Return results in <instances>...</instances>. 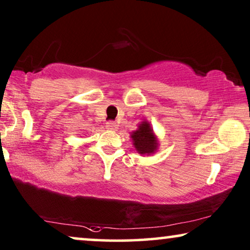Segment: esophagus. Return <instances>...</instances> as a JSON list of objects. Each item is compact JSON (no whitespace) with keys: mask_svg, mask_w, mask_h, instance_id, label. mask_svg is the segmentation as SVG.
Wrapping results in <instances>:
<instances>
[{"mask_svg":"<svg viewBox=\"0 0 250 250\" xmlns=\"http://www.w3.org/2000/svg\"><path fill=\"white\" fill-rule=\"evenodd\" d=\"M117 127H118V125L116 124L115 122L105 123V128L109 129V131H116V129H117Z\"/></svg>","mask_w":250,"mask_h":250,"instance_id":"34e87169","label":"esophagus"}]
</instances>
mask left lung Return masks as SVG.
<instances>
[{
    "instance_id": "1",
    "label": "left lung",
    "mask_w": 250,
    "mask_h": 250,
    "mask_svg": "<svg viewBox=\"0 0 250 250\" xmlns=\"http://www.w3.org/2000/svg\"><path fill=\"white\" fill-rule=\"evenodd\" d=\"M131 139L136 152L140 155L150 156L158 150V139L148 121L140 123L138 128L131 133Z\"/></svg>"
}]
</instances>
